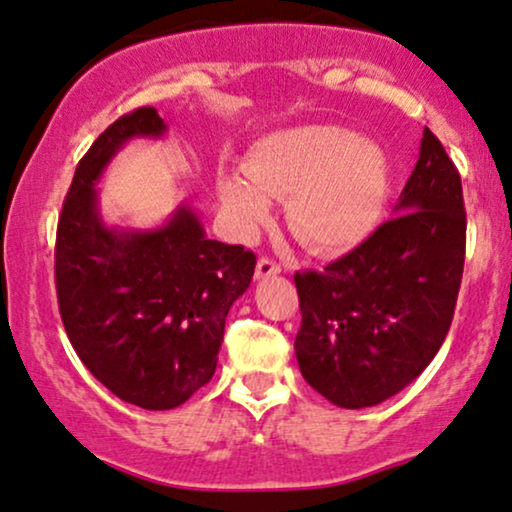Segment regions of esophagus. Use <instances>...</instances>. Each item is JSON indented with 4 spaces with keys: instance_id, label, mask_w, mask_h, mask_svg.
Segmentation results:
<instances>
[{
    "instance_id": "1",
    "label": "esophagus",
    "mask_w": 512,
    "mask_h": 512,
    "mask_svg": "<svg viewBox=\"0 0 512 512\" xmlns=\"http://www.w3.org/2000/svg\"><path fill=\"white\" fill-rule=\"evenodd\" d=\"M276 274H281L279 262H274L272 257H260V260H257V269H255L257 279H267V276H276Z\"/></svg>"
}]
</instances>
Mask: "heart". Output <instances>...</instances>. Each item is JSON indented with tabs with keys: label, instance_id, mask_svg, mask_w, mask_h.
I'll return each mask as SVG.
<instances>
[{
	"label": "heart",
	"instance_id": "obj_1",
	"mask_svg": "<svg viewBox=\"0 0 512 512\" xmlns=\"http://www.w3.org/2000/svg\"><path fill=\"white\" fill-rule=\"evenodd\" d=\"M243 176L219 178L221 209L250 236L286 200V224L305 248L338 255L372 236L389 200L386 152L338 126H298L264 135L240 162Z\"/></svg>",
	"mask_w": 512,
	"mask_h": 512
}]
</instances>
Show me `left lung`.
Here are the masks:
<instances>
[{
  "label": "left lung",
  "instance_id": "obj_1",
  "mask_svg": "<svg viewBox=\"0 0 512 512\" xmlns=\"http://www.w3.org/2000/svg\"><path fill=\"white\" fill-rule=\"evenodd\" d=\"M460 174L424 128L396 217L324 272L293 276L295 357L307 384L338 408H372L415 381L453 322L465 264Z\"/></svg>",
  "mask_w": 512,
  "mask_h": 512
}]
</instances>
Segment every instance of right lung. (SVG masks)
Returning <instances> with one entry per match:
<instances>
[{"instance_id": "add662e5", "label": "right lung", "mask_w": 512, "mask_h": 512, "mask_svg": "<svg viewBox=\"0 0 512 512\" xmlns=\"http://www.w3.org/2000/svg\"><path fill=\"white\" fill-rule=\"evenodd\" d=\"M155 107L123 114L80 159L59 214L54 281L61 322L92 377L145 410H171L212 379L231 305L257 257L205 236L181 205L162 229H109L95 183L131 138H159Z\"/></svg>"}]
</instances>
